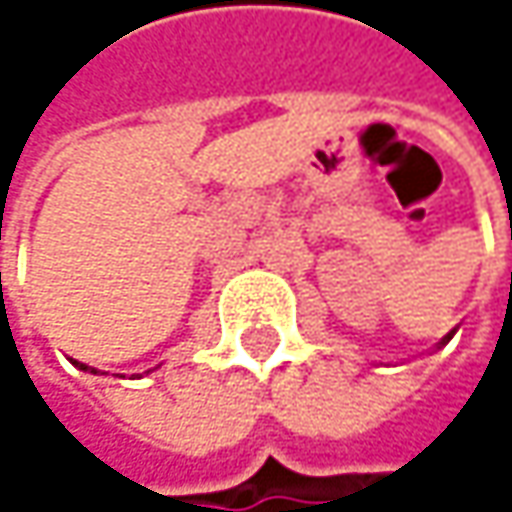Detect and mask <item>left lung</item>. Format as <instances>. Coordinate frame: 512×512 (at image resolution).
I'll use <instances>...</instances> for the list:
<instances>
[{
    "label": "left lung",
    "instance_id": "left-lung-1",
    "mask_svg": "<svg viewBox=\"0 0 512 512\" xmlns=\"http://www.w3.org/2000/svg\"><path fill=\"white\" fill-rule=\"evenodd\" d=\"M451 335H454V332H451ZM451 335H445V338H442V344H448V341H451Z\"/></svg>",
    "mask_w": 512,
    "mask_h": 512
}]
</instances>
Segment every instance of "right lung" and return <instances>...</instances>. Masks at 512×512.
<instances>
[{"instance_id":"add662e5","label":"right lung","mask_w":512,"mask_h":512,"mask_svg":"<svg viewBox=\"0 0 512 512\" xmlns=\"http://www.w3.org/2000/svg\"><path fill=\"white\" fill-rule=\"evenodd\" d=\"M73 364H79V361H73ZM79 367H82V370H88V364H79ZM91 373H97V370L91 367Z\"/></svg>"}]
</instances>
